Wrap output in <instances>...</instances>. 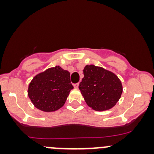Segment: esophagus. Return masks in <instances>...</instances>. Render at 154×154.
I'll return each instance as SVG.
<instances>
[{"instance_id": "34e87169", "label": "esophagus", "mask_w": 154, "mask_h": 154, "mask_svg": "<svg viewBox=\"0 0 154 154\" xmlns=\"http://www.w3.org/2000/svg\"><path fill=\"white\" fill-rule=\"evenodd\" d=\"M78 86H79V83H76V84L74 85V88H78Z\"/></svg>"}]
</instances>
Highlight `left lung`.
<instances>
[{"label":"left lung","mask_w":154,"mask_h":154,"mask_svg":"<svg viewBox=\"0 0 154 154\" xmlns=\"http://www.w3.org/2000/svg\"><path fill=\"white\" fill-rule=\"evenodd\" d=\"M83 74L79 88L87 105L95 111L112 108L123 91L119 77L112 71L94 65L85 66Z\"/></svg>","instance_id":"left-lung-1"}]
</instances>
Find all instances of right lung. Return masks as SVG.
I'll use <instances>...</instances> for the list:
<instances>
[{
	"instance_id": "right-lung-1",
	"label": "right lung",
	"mask_w": 154,
	"mask_h": 154,
	"mask_svg": "<svg viewBox=\"0 0 154 154\" xmlns=\"http://www.w3.org/2000/svg\"><path fill=\"white\" fill-rule=\"evenodd\" d=\"M73 88L70 73L55 66L36 74L29 83L27 94L35 108L49 112L63 106Z\"/></svg>"
}]
</instances>
